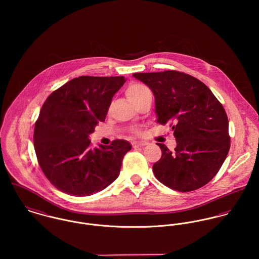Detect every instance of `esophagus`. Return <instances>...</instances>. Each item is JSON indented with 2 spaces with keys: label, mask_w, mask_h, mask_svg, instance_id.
Returning a JSON list of instances; mask_svg holds the SVG:
<instances>
[{
  "label": "esophagus",
  "mask_w": 259,
  "mask_h": 259,
  "mask_svg": "<svg viewBox=\"0 0 259 259\" xmlns=\"http://www.w3.org/2000/svg\"><path fill=\"white\" fill-rule=\"evenodd\" d=\"M148 143L147 142H144V141H138V142H134L133 143V147L134 148H140V147H145L147 146Z\"/></svg>",
  "instance_id": "34e87169"
}]
</instances>
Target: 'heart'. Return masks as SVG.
I'll return each instance as SVG.
<instances>
[{
    "label": "heart",
    "instance_id": "1",
    "mask_svg": "<svg viewBox=\"0 0 259 259\" xmlns=\"http://www.w3.org/2000/svg\"><path fill=\"white\" fill-rule=\"evenodd\" d=\"M148 94H150L149 89L142 83H132L126 89V96L134 105L141 102ZM136 133H138V131H136Z\"/></svg>",
    "mask_w": 259,
    "mask_h": 259
}]
</instances>
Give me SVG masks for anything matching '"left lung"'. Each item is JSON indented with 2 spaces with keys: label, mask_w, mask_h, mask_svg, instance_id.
Masks as SVG:
<instances>
[{
  "label": "left lung",
  "mask_w": 259,
  "mask_h": 259,
  "mask_svg": "<svg viewBox=\"0 0 259 259\" xmlns=\"http://www.w3.org/2000/svg\"><path fill=\"white\" fill-rule=\"evenodd\" d=\"M133 76L151 90L156 121L169 122L177 141L175 151L157 144L161 157L152 166L155 178L183 192L209 183L230 148L228 118L222 104L203 82L185 73L165 71Z\"/></svg>",
  "instance_id": "8db88e82"
}]
</instances>
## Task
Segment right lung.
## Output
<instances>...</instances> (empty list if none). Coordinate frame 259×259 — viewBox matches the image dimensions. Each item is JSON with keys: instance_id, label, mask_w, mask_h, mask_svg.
Returning <instances> with one entry per match:
<instances>
[{"instance_id": "obj_1", "label": "right lung", "mask_w": 259, "mask_h": 259, "mask_svg": "<svg viewBox=\"0 0 259 259\" xmlns=\"http://www.w3.org/2000/svg\"><path fill=\"white\" fill-rule=\"evenodd\" d=\"M123 76L75 77L53 92L44 103L35 125L34 147L38 164L50 183L74 196L97 193L120 171L128 142L93 148L89 137L104 121Z\"/></svg>"}]
</instances>
